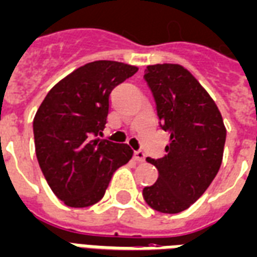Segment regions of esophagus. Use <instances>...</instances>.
Segmentation results:
<instances>
[{"mask_svg":"<svg viewBox=\"0 0 257 257\" xmlns=\"http://www.w3.org/2000/svg\"><path fill=\"white\" fill-rule=\"evenodd\" d=\"M134 158H136L137 163H144L145 153L144 152H141V150H138V152H134Z\"/></svg>","mask_w":257,"mask_h":257,"instance_id":"obj_1","label":"esophagus"}]
</instances>
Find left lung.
I'll list each match as a JSON object with an SVG mask.
<instances>
[{
  "label": "left lung",
  "mask_w": 257,
  "mask_h": 257,
  "mask_svg": "<svg viewBox=\"0 0 257 257\" xmlns=\"http://www.w3.org/2000/svg\"><path fill=\"white\" fill-rule=\"evenodd\" d=\"M145 80L153 92L158 119L171 134L167 154L146 161L158 169L144 198L160 213L177 214L195 203L217 176L226 127L217 104L191 71L177 63L150 65Z\"/></svg>",
  "instance_id": "1"
}]
</instances>
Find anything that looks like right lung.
<instances>
[{
  "label": "right lung",
  "instance_id": "right-lung-1",
  "mask_svg": "<svg viewBox=\"0 0 257 257\" xmlns=\"http://www.w3.org/2000/svg\"><path fill=\"white\" fill-rule=\"evenodd\" d=\"M138 67L94 61L48 92L34 117L36 157L48 186L69 207H88L105 194L113 172L133 157L127 144L96 137L109 113V96Z\"/></svg>",
  "mask_w": 257,
  "mask_h": 257
}]
</instances>
